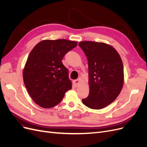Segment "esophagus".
<instances>
[{"label":"esophagus","instance_id":"1","mask_svg":"<svg viewBox=\"0 0 147 147\" xmlns=\"http://www.w3.org/2000/svg\"><path fill=\"white\" fill-rule=\"evenodd\" d=\"M80 78H78L77 80H75L74 81V84L76 86H77L78 85V84L80 83Z\"/></svg>","mask_w":147,"mask_h":147}]
</instances>
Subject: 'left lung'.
Returning a JSON list of instances; mask_svg holds the SVG:
<instances>
[{"label": "left lung", "mask_w": 147, "mask_h": 147, "mask_svg": "<svg viewBox=\"0 0 147 147\" xmlns=\"http://www.w3.org/2000/svg\"><path fill=\"white\" fill-rule=\"evenodd\" d=\"M78 45L87 57L90 78V92L83 103L92 109L105 107L117 99L123 86L121 57L104 43L84 41Z\"/></svg>", "instance_id": "8db88e82"}]
</instances>
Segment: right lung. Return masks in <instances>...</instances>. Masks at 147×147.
I'll list each match as a JSON object with an SVG mask.
<instances>
[{
  "mask_svg": "<svg viewBox=\"0 0 147 147\" xmlns=\"http://www.w3.org/2000/svg\"><path fill=\"white\" fill-rule=\"evenodd\" d=\"M77 42L65 39L45 40L34 47L23 70V80L33 100L43 108L58 104L72 89L69 71L62 63L67 53Z\"/></svg>",
  "mask_w": 147,
  "mask_h": 147,
  "instance_id": "obj_1",
  "label": "right lung"
}]
</instances>
